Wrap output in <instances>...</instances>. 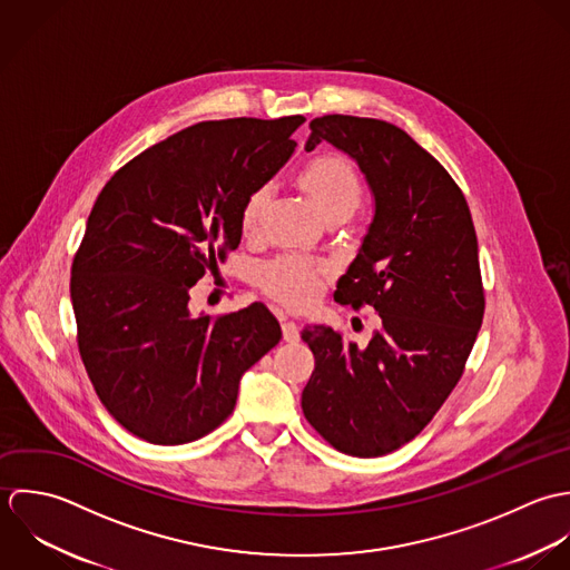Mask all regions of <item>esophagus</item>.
Instances as JSON below:
<instances>
[{
	"instance_id": "obj_1",
	"label": "esophagus",
	"mask_w": 570,
	"mask_h": 570,
	"mask_svg": "<svg viewBox=\"0 0 570 570\" xmlns=\"http://www.w3.org/2000/svg\"><path fill=\"white\" fill-rule=\"evenodd\" d=\"M282 337L286 343L299 342V328L293 322H282Z\"/></svg>"
}]
</instances>
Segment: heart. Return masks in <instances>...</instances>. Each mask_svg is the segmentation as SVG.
Wrapping results in <instances>:
<instances>
[{
	"label": "heart",
	"instance_id": "b5f03b06",
	"mask_svg": "<svg viewBox=\"0 0 570 570\" xmlns=\"http://www.w3.org/2000/svg\"><path fill=\"white\" fill-rule=\"evenodd\" d=\"M295 187L304 194L308 205L328 225H340L358 209L363 200V185L356 167L342 154H317L308 158L295 174ZM271 207L266 187L250 191L239 207V233L255 237ZM328 268L302 259L282 257L266 264L257 275V286L266 297L286 306L288 311H308L324 291Z\"/></svg>",
	"mask_w": 570,
	"mask_h": 570
}]
</instances>
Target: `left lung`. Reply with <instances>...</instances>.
Segmentation results:
<instances>
[{"label":"left lung","instance_id":"8db88e82","mask_svg":"<svg viewBox=\"0 0 570 570\" xmlns=\"http://www.w3.org/2000/svg\"><path fill=\"white\" fill-rule=\"evenodd\" d=\"M322 140L356 160L374 196L335 299L372 306L379 331L358 347L333 328H304L315 370L302 410L335 450L374 458L419 436L462 376L484 315L478 239L454 178L401 127L320 116L306 151Z\"/></svg>","mask_w":570,"mask_h":570}]
</instances>
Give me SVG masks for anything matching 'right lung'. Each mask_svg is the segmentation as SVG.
<instances>
[{"label":"right lung","instance_id":"right-lung-1","mask_svg":"<svg viewBox=\"0 0 570 570\" xmlns=\"http://www.w3.org/2000/svg\"><path fill=\"white\" fill-rule=\"evenodd\" d=\"M304 116L196 122L140 151L99 194L72 262L86 372L116 421L154 445L214 432L242 374L282 340L271 311L194 317L189 291L239 244V207L295 151Z\"/></svg>","mask_w":570,"mask_h":570}]
</instances>
